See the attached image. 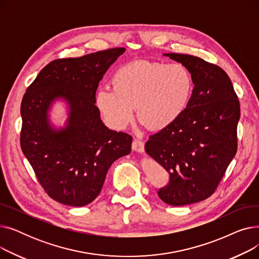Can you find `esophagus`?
Masks as SVG:
<instances>
[{"mask_svg":"<svg viewBox=\"0 0 259 259\" xmlns=\"http://www.w3.org/2000/svg\"><path fill=\"white\" fill-rule=\"evenodd\" d=\"M132 149H133L134 151L143 153V152L145 151V144H144L143 141L135 139V140L133 141V143H132Z\"/></svg>","mask_w":259,"mask_h":259,"instance_id":"obj_1","label":"esophagus"}]
</instances>
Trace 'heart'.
I'll return each mask as SVG.
<instances>
[{
    "label": "heart",
    "instance_id": "1",
    "mask_svg": "<svg viewBox=\"0 0 259 259\" xmlns=\"http://www.w3.org/2000/svg\"><path fill=\"white\" fill-rule=\"evenodd\" d=\"M111 83L98 90L95 104L116 129L130 124L135 107L149 129L168 128L185 113L194 89L191 72L181 63L133 62L118 68Z\"/></svg>",
    "mask_w": 259,
    "mask_h": 259
}]
</instances>
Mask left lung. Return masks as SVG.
<instances>
[{"label": "left lung", "mask_w": 259, "mask_h": 259, "mask_svg": "<svg viewBox=\"0 0 259 259\" xmlns=\"http://www.w3.org/2000/svg\"><path fill=\"white\" fill-rule=\"evenodd\" d=\"M182 63L194 80L192 99L173 125L150 135L146 152L169 173L158 190L171 206L210 197L237 151L240 105L232 81L220 66L182 53H165Z\"/></svg>", "instance_id": "1"}]
</instances>
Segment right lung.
Here are the masks:
<instances>
[{"label": "right lung", "mask_w": 259, "mask_h": 259, "mask_svg": "<svg viewBox=\"0 0 259 259\" xmlns=\"http://www.w3.org/2000/svg\"><path fill=\"white\" fill-rule=\"evenodd\" d=\"M125 48L50 62L27 88L21 104V148L52 199L83 207L100 194L106 174L131 151L132 137L109 130L95 106L100 80ZM57 98L70 105L65 128L54 131L48 110Z\"/></svg>", "instance_id": "right-lung-1"}]
</instances>
